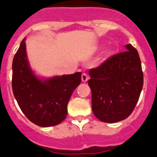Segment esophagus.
Instances as JSON below:
<instances>
[{
  "mask_svg": "<svg viewBox=\"0 0 157 157\" xmlns=\"http://www.w3.org/2000/svg\"><path fill=\"white\" fill-rule=\"evenodd\" d=\"M88 79H89V77H88L87 74H82L81 80H82V82H83V83H86V82L88 80Z\"/></svg>",
  "mask_w": 157,
  "mask_h": 157,
  "instance_id": "esophagus-1",
  "label": "esophagus"
}]
</instances>
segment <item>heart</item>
<instances>
[{
	"label": "heart",
	"mask_w": 157,
	"mask_h": 157,
	"mask_svg": "<svg viewBox=\"0 0 157 157\" xmlns=\"http://www.w3.org/2000/svg\"><path fill=\"white\" fill-rule=\"evenodd\" d=\"M112 53H113V50H112V49H109L108 52H107V54H108L109 55H112Z\"/></svg>",
	"instance_id": "obj_1"
}]
</instances>
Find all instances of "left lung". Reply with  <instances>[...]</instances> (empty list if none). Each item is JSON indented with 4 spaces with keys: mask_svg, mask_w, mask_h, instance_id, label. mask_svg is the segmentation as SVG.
I'll list each match as a JSON object with an SVG mask.
<instances>
[{
    "mask_svg": "<svg viewBox=\"0 0 157 157\" xmlns=\"http://www.w3.org/2000/svg\"><path fill=\"white\" fill-rule=\"evenodd\" d=\"M125 48L126 52L110 57L89 71L92 110L103 122L115 123L127 118L141 93L144 74L139 54L131 44Z\"/></svg>",
    "mask_w": 157,
    "mask_h": 157,
    "instance_id": "obj_1",
    "label": "left lung"
}]
</instances>
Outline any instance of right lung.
Instances as JSON below:
<instances>
[{
    "label": "right lung",
    "instance_id": "add662e5",
    "mask_svg": "<svg viewBox=\"0 0 157 157\" xmlns=\"http://www.w3.org/2000/svg\"><path fill=\"white\" fill-rule=\"evenodd\" d=\"M23 39L13 60L12 89L14 97L28 119L40 127L60 124L67 114V104L81 82V73L43 78L30 67Z\"/></svg>",
    "mask_w": 157,
    "mask_h": 157
}]
</instances>
